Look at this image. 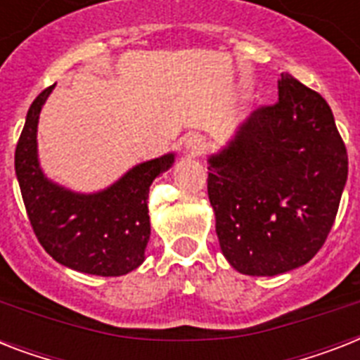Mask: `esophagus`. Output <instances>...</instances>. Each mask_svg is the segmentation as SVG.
Masks as SVG:
<instances>
[{
  "instance_id": "34e87169",
  "label": "esophagus",
  "mask_w": 360,
  "mask_h": 360,
  "mask_svg": "<svg viewBox=\"0 0 360 360\" xmlns=\"http://www.w3.org/2000/svg\"><path fill=\"white\" fill-rule=\"evenodd\" d=\"M205 147H207V143H205V138H202L200 134H191L185 140V146H183V149H185V153L188 155V157H200V155L205 151Z\"/></svg>"
}]
</instances>
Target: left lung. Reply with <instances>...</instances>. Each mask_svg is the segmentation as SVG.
Wrapping results in <instances>:
<instances>
[{"instance_id": "1", "label": "left lung", "mask_w": 360, "mask_h": 360, "mask_svg": "<svg viewBox=\"0 0 360 360\" xmlns=\"http://www.w3.org/2000/svg\"><path fill=\"white\" fill-rule=\"evenodd\" d=\"M207 164L220 250L236 271L274 276L318 254L347 181L346 146L319 93L282 72L278 103L240 121Z\"/></svg>"}]
</instances>
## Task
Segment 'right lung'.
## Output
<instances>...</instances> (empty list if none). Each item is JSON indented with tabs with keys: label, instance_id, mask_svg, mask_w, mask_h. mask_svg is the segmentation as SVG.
<instances>
[{
	"label": "right lung",
	"instance_id": "1",
	"mask_svg": "<svg viewBox=\"0 0 360 360\" xmlns=\"http://www.w3.org/2000/svg\"><path fill=\"white\" fill-rule=\"evenodd\" d=\"M48 87L27 110L20 134L14 169L25 211L44 250L65 267L97 276H123L146 259L151 236L147 196L158 175L175 162V153L127 169L97 192H76L44 174L39 160L37 129Z\"/></svg>",
	"mask_w": 360,
	"mask_h": 360
}]
</instances>
